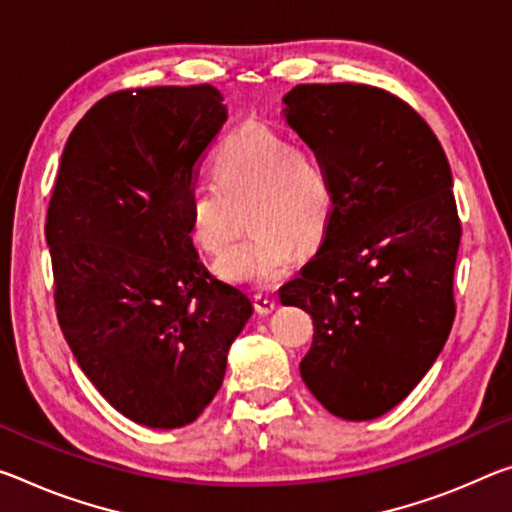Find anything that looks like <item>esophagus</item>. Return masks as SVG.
<instances>
[{
  "label": "esophagus",
  "instance_id": "esophagus-1",
  "mask_svg": "<svg viewBox=\"0 0 512 512\" xmlns=\"http://www.w3.org/2000/svg\"><path fill=\"white\" fill-rule=\"evenodd\" d=\"M253 305L259 314H271L275 310V300L266 296H253Z\"/></svg>",
  "mask_w": 512,
  "mask_h": 512
}]
</instances>
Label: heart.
<instances>
[{
  "instance_id": "1",
  "label": "heart",
  "mask_w": 512,
  "mask_h": 512,
  "mask_svg": "<svg viewBox=\"0 0 512 512\" xmlns=\"http://www.w3.org/2000/svg\"><path fill=\"white\" fill-rule=\"evenodd\" d=\"M214 186L189 196V227L196 246L223 257L239 234L246 209L250 237L227 255L225 280L273 287L294 257L326 237L335 216V186L323 159L278 129L246 123L225 136L209 159Z\"/></svg>"
}]
</instances>
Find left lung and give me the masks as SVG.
I'll list each match as a JSON object with an SVG mask.
<instances>
[{
    "label": "left lung",
    "instance_id": "obj_1",
    "mask_svg": "<svg viewBox=\"0 0 512 512\" xmlns=\"http://www.w3.org/2000/svg\"><path fill=\"white\" fill-rule=\"evenodd\" d=\"M285 104L335 186L326 237L280 289L314 323L300 376L335 417L376 419L426 376L456 319L449 159L426 120L378 86L298 84Z\"/></svg>",
    "mask_w": 512,
    "mask_h": 512
}]
</instances>
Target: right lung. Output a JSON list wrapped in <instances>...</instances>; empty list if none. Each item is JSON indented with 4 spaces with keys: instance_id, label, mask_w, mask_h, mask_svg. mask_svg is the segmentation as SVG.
I'll list each match as a JSON object with an SVG mask.
<instances>
[{
    "instance_id": "obj_1",
    "label": "right lung",
    "mask_w": 512,
    "mask_h": 512,
    "mask_svg": "<svg viewBox=\"0 0 512 512\" xmlns=\"http://www.w3.org/2000/svg\"><path fill=\"white\" fill-rule=\"evenodd\" d=\"M227 118L209 84L116 91L61 154L45 237L56 319L81 371L148 428L196 421L253 314L193 248L189 196Z\"/></svg>"
}]
</instances>
